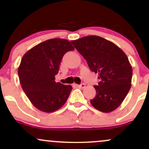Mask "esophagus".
Listing matches in <instances>:
<instances>
[{"label": "esophagus", "mask_w": 149, "mask_h": 149, "mask_svg": "<svg viewBox=\"0 0 149 149\" xmlns=\"http://www.w3.org/2000/svg\"><path fill=\"white\" fill-rule=\"evenodd\" d=\"M78 88H79L83 89V88H85V83H82V84L78 85Z\"/></svg>", "instance_id": "esophagus-1"}]
</instances>
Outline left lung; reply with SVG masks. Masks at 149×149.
Segmentation results:
<instances>
[{"mask_svg": "<svg viewBox=\"0 0 149 149\" xmlns=\"http://www.w3.org/2000/svg\"><path fill=\"white\" fill-rule=\"evenodd\" d=\"M71 42L101 80L94 86L96 96L90 103L100 111H114L123 102L132 85V68L125 53L113 42L97 36Z\"/></svg>", "mask_w": 149, "mask_h": 149, "instance_id": "obj_1", "label": "left lung"}]
</instances>
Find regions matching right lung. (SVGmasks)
Listing matches in <instances>:
<instances>
[{
    "mask_svg": "<svg viewBox=\"0 0 149 149\" xmlns=\"http://www.w3.org/2000/svg\"><path fill=\"white\" fill-rule=\"evenodd\" d=\"M73 49L69 40L52 38L34 46L22 57L18 68L19 83L38 110L54 112L67 101L72 86L56 83L54 76L65 53Z\"/></svg>",
    "mask_w": 149,
    "mask_h": 149,
    "instance_id": "obj_1",
    "label": "right lung"
}]
</instances>
